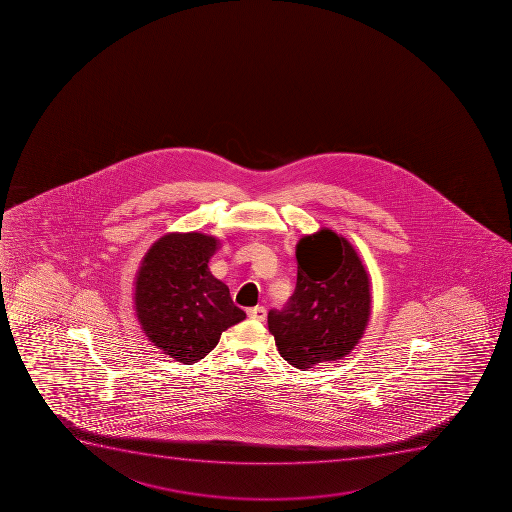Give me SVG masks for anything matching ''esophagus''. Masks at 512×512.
Listing matches in <instances>:
<instances>
[{"label":"esophagus","instance_id":"34e87169","mask_svg":"<svg viewBox=\"0 0 512 512\" xmlns=\"http://www.w3.org/2000/svg\"><path fill=\"white\" fill-rule=\"evenodd\" d=\"M247 315L250 319L259 320V322H264L265 317H267V310L262 305H257V307H252V309L247 310Z\"/></svg>","mask_w":512,"mask_h":512}]
</instances>
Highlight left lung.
Masks as SVG:
<instances>
[{
    "label": "left lung",
    "instance_id": "8db88e82",
    "mask_svg": "<svg viewBox=\"0 0 512 512\" xmlns=\"http://www.w3.org/2000/svg\"><path fill=\"white\" fill-rule=\"evenodd\" d=\"M297 285L282 310H270L269 330L279 354L297 369L349 354L370 315V282L347 238L322 228L300 238Z\"/></svg>",
    "mask_w": 512,
    "mask_h": 512
}]
</instances>
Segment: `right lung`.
<instances>
[{
  "instance_id": "add662e5",
  "label": "right lung",
  "mask_w": 512,
  "mask_h": 512,
  "mask_svg": "<svg viewBox=\"0 0 512 512\" xmlns=\"http://www.w3.org/2000/svg\"><path fill=\"white\" fill-rule=\"evenodd\" d=\"M220 240L205 233H167L143 257L135 279V312L148 340L182 364L210 354L223 330L245 319L208 262Z\"/></svg>"
}]
</instances>
